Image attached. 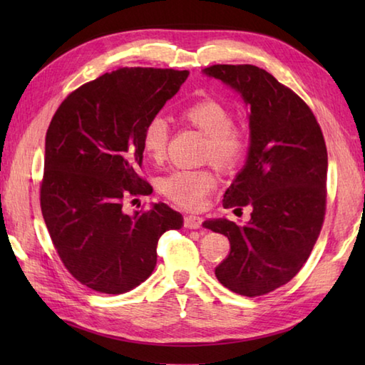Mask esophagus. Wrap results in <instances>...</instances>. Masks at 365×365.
<instances>
[{"instance_id": "esophagus-1", "label": "esophagus", "mask_w": 365, "mask_h": 365, "mask_svg": "<svg viewBox=\"0 0 365 365\" xmlns=\"http://www.w3.org/2000/svg\"><path fill=\"white\" fill-rule=\"evenodd\" d=\"M202 222H204V220L196 215H187L183 220V224L187 229H199L200 226H202Z\"/></svg>"}]
</instances>
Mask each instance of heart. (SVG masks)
I'll list each match as a JSON object with an SVG mask.
<instances>
[{"label": "heart", "instance_id": "obj_1", "mask_svg": "<svg viewBox=\"0 0 365 365\" xmlns=\"http://www.w3.org/2000/svg\"><path fill=\"white\" fill-rule=\"evenodd\" d=\"M180 118L188 125L207 136L204 158L222 170H234L246 161L251 149L250 135L234 128V118L226 106L212 98L199 100L185 108ZM169 139L168 120L153 115L144 125L141 149L153 163L165 158ZM216 187V177L208 169L174 170L160 182V190L169 200L190 210L204 205L207 196Z\"/></svg>", "mask_w": 365, "mask_h": 365}]
</instances>
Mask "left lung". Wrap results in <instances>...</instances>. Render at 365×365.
<instances>
[{
	"label": "left lung",
	"mask_w": 365,
	"mask_h": 365,
	"mask_svg": "<svg viewBox=\"0 0 365 365\" xmlns=\"http://www.w3.org/2000/svg\"><path fill=\"white\" fill-rule=\"evenodd\" d=\"M204 73L229 84L250 106L251 149L224 195L226 208H252L246 226L205 221L226 235L230 252L215 274L243 297H260L298 274L327 213L328 152L311 108L273 75L251 64H215Z\"/></svg>",
	"instance_id": "1"
}]
</instances>
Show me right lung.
Listing matches in <instances>:
<instances>
[{"mask_svg": "<svg viewBox=\"0 0 365 365\" xmlns=\"http://www.w3.org/2000/svg\"><path fill=\"white\" fill-rule=\"evenodd\" d=\"M188 75L118 68L72 91L46 130L42 216L61 262L92 290L119 294L144 282L157 265L160 237L183 226L166 204L133 216L122 207L152 192L138 174L143 130Z\"/></svg>", "mask_w": 365, "mask_h": 365, "instance_id": "obj_1", "label": "right lung"}]
</instances>
